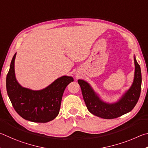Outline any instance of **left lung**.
Returning a JSON list of instances; mask_svg holds the SVG:
<instances>
[{"label":"left lung","instance_id":"8db88e82","mask_svg":"<svg viewBox=\"0 0 148 148\" xmlns=\"http://www.w3.org/2000/svg\"><path fill=\"white\" fill-rule=\"evenodd\" d=\"M15 56L16 53L6 76L7 93L13 107L23 118L33 122L46 123L54 120L59 113L65 88L73 79L61 77L46 88L38 91L23 88L15 78Z\"/></svg>","mask_w":148,"mask_h":148}]
</instances>
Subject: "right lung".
Listing matches in <instances>:
<instances>
[{
  "label": "right lung",
  "instance_id": "obj_1",
  "mask_svg": "<svg viewBox=\"0 0 148 148\" xmlns=\"http://www.w3.org/2000/svg\"><path fill=\"white\" fill-rule=\"evenodd\" d=\"M134 78L130 88L123 95L118 102L109 105L98 99L95 93L87 82L79 81L83 99L90 112L103 119H114L130 112L138 102L141 92L142 74L140 65L134 58ZM82 83L80 84L79 82Z\"/></svg>",
  "mask_w": 148,
  "mask_h": 148
}]
</instances>
